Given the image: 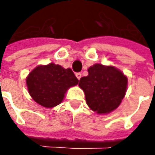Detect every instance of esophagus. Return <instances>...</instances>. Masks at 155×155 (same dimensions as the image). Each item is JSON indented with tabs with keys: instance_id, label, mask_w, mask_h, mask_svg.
I'll return each mask as SVG.
<instances>
[{
	"instance_id": "esophagus-1",
	"label": "esophagus",
	"mask_w": 155,
	"mask_h": 155,
	"mask_svg": "<svg viewBox=\"0 0 155 155\" xmlns=\"http://www.w3.org/2000/svg\"><path fill=\"white\" fill-rule=\"evenodd\" d=\"M76 77H77V78L79 80L81 78V77H82V74H81L80 72H78V73H76Z\"/></svg>"
}]
</instances>
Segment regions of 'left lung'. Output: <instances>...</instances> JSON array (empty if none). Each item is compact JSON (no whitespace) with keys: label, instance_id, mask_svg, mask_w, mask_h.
I'll use <instances>...</instances> for the list:
<instances>
[{"label":"left lung","instance_id":"obj_1","mask_svg":"<svg viewBox=\"0 0 155 155\" xmlns=\"http://www.w3.org/2000/svg\"><path fill=\"white\" fill-rule=\"evenodd\" d=\"M78 85L85 94L89 108L98 115H105L118 108L125 97L128 78L112 65L95 64L88 69Z\"/></svg>","mask_w":155,"mask_h":155}]
</instances>
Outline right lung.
<instances>
[{"label": "right lung", "instance_id": "obj_1", "mask_svg": "<svg viewBox=\"0 0 155 155\" xmlns=\"http://www.w3.org/2000/svg\"><path fill=\"white\" fill-rule=\"evenodd\" d=\"M27 90L39 105L51 109L62 103L67 90L78 84L71 69L50 63L39 64L26 78Z\"/></svg>", "mask_w": 155, "mask_h": 155}]
</instances>
